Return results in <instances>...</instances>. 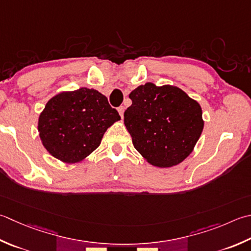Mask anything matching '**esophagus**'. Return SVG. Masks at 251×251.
Instances as JSON below:
<instances>
[{
  "instance_id": "34e87169",
  "label": "esophagus",
  "mask_w": 251,
  "mask_h": 251,
  "mask_svg": "<svg viewBox=\"0 0 251 251\" xmlns=\"http://www.w3.org/2000/svg\"><path fill=\"white\" fill-rule=\"evenodd\" d=\"M117 111H119V113H120V115H121V117L123 119V117H124V112H125V107L124 106H120L119 109H117Z\"/></svg>"
}]
</instances>
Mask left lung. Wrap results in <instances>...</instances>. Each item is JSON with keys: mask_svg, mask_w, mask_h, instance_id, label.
Wrapping results in <instances>:
<instances>
[{"mask_svg": "<svg viewBox=\"0 0 251 251\" xmlns=\"http://www.w3.org/2000/svg\"><path fill=\"white\" fill-rule=\"evenodd\" d=\"M129 99L132 103L124 113V124L135 149L158 168L181 163L203 130L199 103L178 87L152 82L137 87Z\"/></svg>", "mask_w": 251, "mask_h": 251, "instance_id": "left-lung-1", "label": "left lung"}]
</instances>
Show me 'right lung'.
Returning a JSON list of instances; mask_svg holds the SVG:
<instances>
[{
  "mask_svg": "<svg viewBox=\"0 0 251 251\" xmlns=\"http://www.w3.org/2000/svg\"><path fill=\"white\" fill-rule=\"evenodd\" d=\"M120 120L105 96L82 87L52 97L39 115L38 131L49 153L74 164L92 153L106 129Z\"/></svg>",
  "mask_w": 251,
  "mask_h": 251,
  "instance_id": "obj_1",
  "label": "right lung"
}]
</instances>
